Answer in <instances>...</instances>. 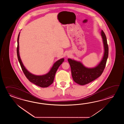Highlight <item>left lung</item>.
Masks as SVG:
<instances>
[{"mask_svg": "<svg viewBox=\"0 0 124 124\" xmlns=\"http://www.w3.org/2000/svg\"><path fill=\"white\" fill-rule=\"evenodd\" d=\"M101 34L102 39L104 51L102 58L98 65L92 68H88L80 61L71 58L68 59L73 79L78 84L83 85L92 82L100 76L104 70L108 57V47L106 37L102 30Z\"/></svg>", "mask_w": 124, "mask_h": 124, "instance_id": "1", "label": "left lung"}]
</instances>
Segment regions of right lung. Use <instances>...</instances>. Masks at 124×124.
<instances>
[{
    "label": "right lung",
    "instance_id": "obj_1",
    "mask_svg": "<svg viewBox=\"0 0 124 124\" xmlns=\"http://www.w3.org/2000/svg\"><path fill=\"white\" fill-rule=\"evenodd\" d=\"M20 33H19L17 39V54L19 62L21 66V68L25 75L26 78L28 79L29 81L33 84L37 85L39 87L42 88L47 87L52 84L54 82V77L56 71L58 68L59 66L61 65L64 61V58H62L56 61L50 70L47 74L42 75H36L30 73L24 66L21 60L19 52V38Z\"/></svg>",
    "mask_w": 124,
    "mask_h": 124
}]
</instances>
